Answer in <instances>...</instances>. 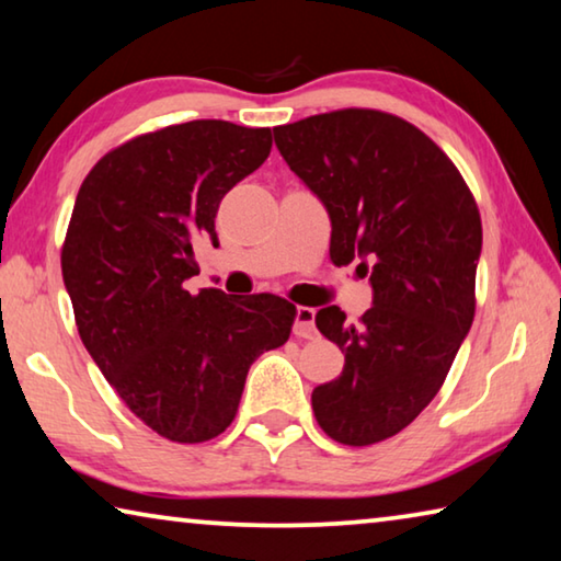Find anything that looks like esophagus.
I'll use <instances>...</instances> for the list:
<instances>
[{
    "instance_id": "obj_1",
    "label": "esophagus",
    "mask_w": 561,
    "mask_h": 561,
    "mask_svg": "<svg viewBox=\"0 0 561 561\" xmlns=\"http://www.w3.org/2000/svg\"><path fill=\"white\" fill-rule=\"evenodd\" d=\"M317 311L309 309V307H297L294 311V334L299 339H314L317 336Z\"/></svg>"
}]
</instances>
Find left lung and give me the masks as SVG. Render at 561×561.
I'll list each match as a JSON object with an SVG mask.
<instances>
[{
    "instance_id": "obj_1",
    "label": "left lung",
    "mask_w": 561,
    "mask_h": 561,
    "mask_svg": "<svg viewBox=\"0 0 561 561\" xmlns=\"http://www.w3.org/2000/svg\"><path fill=\"white\" fill-rule=\"evenodd\" d=\"M274 144L327 207L331 262L358 260L374 289L358 324L317 311L344 371L314 388V415L344 445L386 440L440 391L472 327L478 205L450 158L391 113H321L274 128Z\"/></svg>"
}]
</instances>
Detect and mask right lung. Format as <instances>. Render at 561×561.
<instances>
[{"mask_svg": "<svg viewBox=\"0 0 561 561\" xmlns=\"http://www.w3.org/2000/svg\"><path fill=\"white\" fill-rule=\"evenodd\" d=\"M270 150V128L180 123L111 150L76 195L61 272L79 336L123 403L168 440L217 438L250 366L289 339L287 299L183 287L195 242L220 244V201Z\"/></svg>", "mask_w": 561, "mask_h": 561, "instance_id": "right-lung-1", "label": "right lung"}]
</instances>
